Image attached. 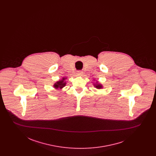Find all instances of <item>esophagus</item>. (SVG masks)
<instances>
[{"mask_svg":"<svg viewBox=\"0 0 156 156\" xmlns=\"http://www.w3.org/2000/svg\"><path fill=\"white\" fill-rule=\"evenodd\" d=\"M76 74H77L78 76H82L83 75V72L81 71H78Z\"/></svg>","mask_w":156,"mask_h":156,"instance_id":"esophagus-1","label":"esophagus"}]
</instances>
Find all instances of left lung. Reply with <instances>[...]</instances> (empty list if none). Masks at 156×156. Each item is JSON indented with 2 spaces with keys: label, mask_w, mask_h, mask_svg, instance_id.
Masks as SVG:
<instances>
[{
  "label": "left lung",
  "mask_w": 156,
  "mask_h": 156,
  "mask_svg": "<svg viewBox=\"0 0 156 156\" xmlns=\"http://www.w3.org/2000/svg\"><path fill=\"white\" fill-rule=\"evenodd\" d=\"M94 86L97 88V89H101L102 88V85L100 83H98V82H97V84H94Z\"/></svg>",
  "instance_id": "obj_1"
}]
</instances>
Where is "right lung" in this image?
<instances>
[{"instance_id": "right-lung-1", "label": "right lung", "mask_w": 156, "mask_h": 156, "mask_svg": "<svg viewBox=\"0 0 156 156\" xmlns=\"http://www.w3.org/2000/svg\"><path fill=\"white\" fill-rule=\"evenodd\" d=\"M66 78H62L61 80H59V81H57L54 83V87L55 89H62L63 87H64L66 85V82L64 81Z\"/></svg>"}]
</instances>
